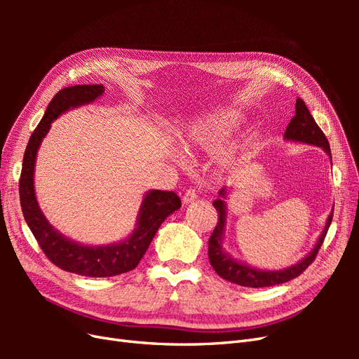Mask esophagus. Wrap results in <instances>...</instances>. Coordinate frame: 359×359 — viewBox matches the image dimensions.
Masks as SVG:
<instances>
[{"label": "esophagus", "instance_id": "obj_1", "mask_svg": "<svg viewBox=\"0 0 359 359\" xmlns=\"http://www.w3.org/2000/svg\"><path fill=\"white\" fill-rule=\"evenodd\" d=\"M194 199H196V193H194V190L189 189L186 193H184V196H182V202H184V203H190V202H193Z\"/></svg>", "mask_w": 359, "mask_h": 359}]
</instances>
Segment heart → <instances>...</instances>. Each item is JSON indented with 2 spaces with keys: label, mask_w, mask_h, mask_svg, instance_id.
I'll list each match as a JSON object with an SVG mask.
<instances>
[{
  "label": "heart",
  "mask_w": 359,
  "mask_h": 359,
  "mask_svg": "<svg viewBox=\"0 0 359 359\" xmlns=\"http://www.w3.org/2000/svg\"><path fill=\"white\" fill-rule=\"evenodd\" d=\"M240 124V118L227 111H217L193 121L182 130L181 145L186 149L214 151ZM235 147L222 151V160L229 163L233 158Z\"/></svg>",
  "instance_id": "obj_1"
}]
</instances>
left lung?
Instances as JSON below:
<instances>
[{"instance_id":"left-lung-1","label":"left lung","mask_w":359,"mask_h":359,"mask_svg":"<svg viewBox=\"0 0 359 359\" xmlns=\"http://www.w3.org/2000/svg\"><path fill=\"white\" fill-rule=\"evenodd\" d=\"M285 139L293 140V142H302V144H309L314 147H320L323 148L325 153L331 157V148H330L327 136L323 135L316 121H314V118L309 112L306 103H304L301 99H297L295 116L290 119V123L285 132ZM219 196H220L219 199H215L212 202L214 208L217 210V214H219V222H217L215 229L208 241L210 264L215 269V273L222 278L231 281V283L245 286V287L276 286V285L286 283V281L301 276L313 262L314 257L318 256L319 248L325 240V236H327L330 224L332 222L334 208L328 215V220L325 223V227L316 245H314L311 252L306 257L301 259L298 264L285 269H277V271L257 269V268H253L252 265L243 264L240 260L233 259L231 255H227L226 250L223 248L224 226H226V203L223 199H226V189L220 190Z\"/></svg>"}]
</instances>
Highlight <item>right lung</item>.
<instances>
[{
    "label": "right lung",
    "mask_w": 359,
    "mask_h": 359,
    "mask_svg": "<svg viewBox=\"0 0 359 359\" xmlns=\"http://www.w3.org/2000/svg\"><path fill=\"white\" fill-rule=\"evenodd\" d=\"M104 93L103 85H74L62 88L50 100L45 116L32 132L24 154L19 180V198L25 222L53 265L69 273L85 277H114L137 266L161 223L180 210L181 199L173 191L149 190L140 205L136 227L126 240L107 245H83L60 231L46 220L34 191L36 157L43 137L49 132L53 119L69 109L93 103Z\"/></svg>",
    "instance_id": "add662e5"
}]
</instances>
